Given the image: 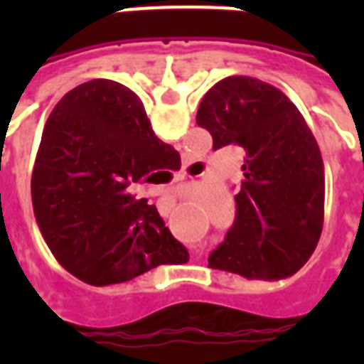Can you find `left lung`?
<instances>
[{
	"mask_svg": "<svg viewBox=\"0 0 364 364\" xmlns=\"http://www.w3.org/2000/svg\"><path fill=\"white\" fill-rule=\"evenodd\" d=\"M197 124L213 148L245 150L236 220L208 267L279 281L310 259L323 226V159L296 105L250 75H230L208 90Z\"/></svg>",
	"mask_w": 364,
	"mask_h": 364,
	"instance_id": "1",
	"label": "left lung"
}]
</instances>
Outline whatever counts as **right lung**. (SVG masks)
<instances>
[{
    "label": "right lung",
    "mask_w": 364,
    "mask_h": 364,
    "mask_svg": "<svg viewBox=\"0 0 364 364\" xmlns=\"http://www.w3.org/2000/svg\"><path fill=\"white\" fill-rule=\"evenodd\" d=\"M181 166L134 91L91 80L68 91L46 120L31 195L44 242L80 281L105 287L187 261L158 208L128 187L161 183Z\"/></svg>",
    "instance_id": "add662e5"
}]
</instances>
